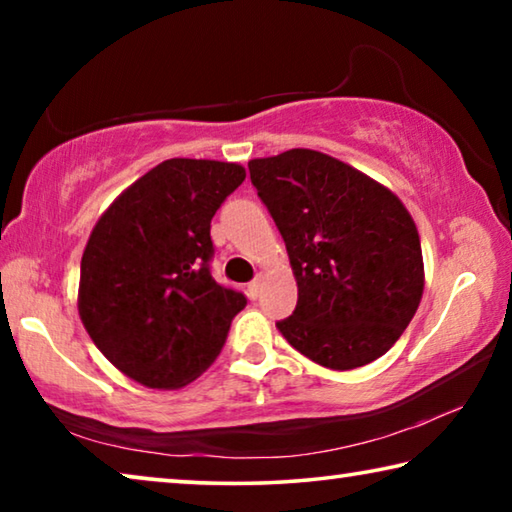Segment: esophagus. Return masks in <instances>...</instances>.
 <instances>
[{"label":"esophagus","instance_id":"1","mask_svg":"<svg viewBox=\"0 0 512 512\" xmlns=\"http://www.w3.org/2000/svg\"><path fill=\"white\" fill-rule=\"evenodd\" d=\"M246 291H248V298L250 300H257L259 293H262V280H259V277H257V280H253V282L248 284Z\"/></svg>","mask_w":512,"mask_h":512}]
</instances>
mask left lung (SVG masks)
I'll return each instance as SVG.
<instances>
[{
	"label": "left lung",
	"mask_w": 512,
	"mask_h": 512,
	"mask_svg": "<svg viewBox=\"0 0 512 512\" xmlns=\"http://www.w3.org/2000/svg\"><path fill=\"white\" fill-rule=\"evenodd\" d=\"M257 196L287 244L298 305L284 339L329 370L393 348L424 291L420 235L391 189L341 160L291 149L248 162Z\"/></svg>",
	"instance_id": "left-lung-1"
}]
</instances>
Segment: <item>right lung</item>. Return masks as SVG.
Instances as JSON below:
<instances>
[{"instance_id": "1", "label": "right lung", "mask_w": 512, "mask_h": 512, "mask_svg": "<svg viewBox=\"0 0 512 512\" xmlns=\"http://www.w3.org/2000/svg\"><path fill=\"white\" fill-rule=\"evenodd\" d=\"M237 162L171 158L124 189L81 259L79 316L112 366L146 388H183L212 366L244 293L210 273V223L244 183Z\"/></svg>"}]
</instances>
